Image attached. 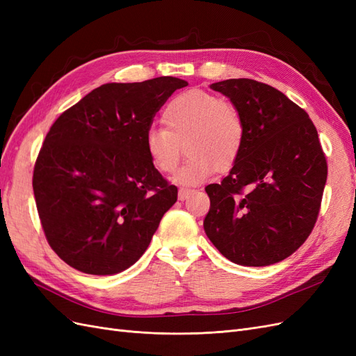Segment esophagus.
<instances>
[{
	"mask_svg": "<svg viewBox=\"0 0 356 356\" xmlns=\"http://www.w3.org/2000/svg\"><path fill=\"white\" fill-rule=\"evenodd\" d=\"M193 193H195V190H190V188H179L178 190V199L179 200H187Z\"/></svg>",
	"mask_w": 356,
	"mask_h": 356,
	"instance_id": "34e87169",
	"label": "esophagus"
}]
</instances>
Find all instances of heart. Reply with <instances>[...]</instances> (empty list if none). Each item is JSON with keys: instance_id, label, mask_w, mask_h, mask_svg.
<instances>
[{"instance_id": "b5f03b06", "label": "heart", "mask_w": 356, "mask_h": 356, "mask_svg": "<svg viewBox=\"0 0 356 356\" xmlns=\"http://www.w3.org/2000/svg\"><path fill=\"white\" fill-rule=\"evenodd\" d=\"M166 127L152 126L144 135L145 154L160 172H174L186 145L190 157L174 177L181 186H197L239 159L246 127L238 106L204 90L177 95L163 111Z\"/></svg>"}]
</instances>
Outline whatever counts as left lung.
<instances>
[{
  "label": "left lung",
  "instance_id": "1",
  "mask_svg": "<svg viewBox=\"0 0 356 356\" xmlns=\"http://www.w3.org/2000/svg\"><path fill=\"white\" fill-rule=\"evenodd\" d=\"M209 88L238 106L245 144L229 175L204 187V233L230 261L270 266L305 243L316 222L327 161L307 113L272 86L230 79Z\"/></svg>",
  "mask_w": 356,
  "mask_h": 356
}]
</instances>
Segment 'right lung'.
Returning a JSON list of instances; mask_svg holds the SVG:
<instances>
[{
	"instance_id": "add662e5",
	"label": "right lung",
	"mask_w": 356,
	"mask_h": 356,
	"mask_svg": "<svg viewBox=\"0 0 356 356\" xmlns=\"http://www.w3.org/2000/svg\"><path fill=\"white\" fill-rule=\"evenodd\" d=\"M187 84L177 77L104 84L50 127L32 187L46 238L68 266L115 275L145 252L178 190L147 157L144 135Z\"/></svg>"
}]
</instances>
